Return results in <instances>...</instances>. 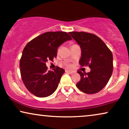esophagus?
Here are the masks:
<instances>
[{"instance_id": "34e87169", "label": "esophagus", "mask_w": 129, "mask_h": 129, "mask_svg": "<svg viewBox=\"0 0 129 129\" xmlns=\"http://www.w3.org/2000/svg\"><path fill=\"white\" fill-rule=\"evenodd\" d=\"M66 72H67V73H69L70 74H73L74 73V72L73 71H70V70H66Z\"/></svg>"}]
</instances>
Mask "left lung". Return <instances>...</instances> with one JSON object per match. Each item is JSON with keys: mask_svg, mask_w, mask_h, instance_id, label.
<instances>
[{"mask_svg": "<svg viewBox=\"0 0 129 129\" xmlns=\"http://www.w3.org/2000/svg\"><path fill=\"white\" fill-rule=\"evenodd\" d=\"M82 50L79 63L88 66L90 72L78 70L81 79L76 84L78 89L87 94H94L103 89L108 83L113 72V54L102 40L96 35L83 31L69 33Z\"/></svg>", "mask_w": 129, "mask_h": 129, "instance_id": "obj_1", "label": "left lung"}]
</instances>
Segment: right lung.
Here are the masks:
<instances>
[{"label":"right lung","mask_w":129,"mask_h":129,"mask_svg":"<svg viewBox=\"0 0 129 129\" xmlns=\"http://www.w3.org/2000/svg\"><path fill=\"white\" fill-rule=\"evenodd\" d=\"M72 40L64 31H49L30 41L23 50L20 60L23 82L30 92L39 98L53 94L58 87L64 70L57 67L47 71L46 63L57 56V48Z\"/></svg>","instance_id":"add662e5"}]
</instances>
